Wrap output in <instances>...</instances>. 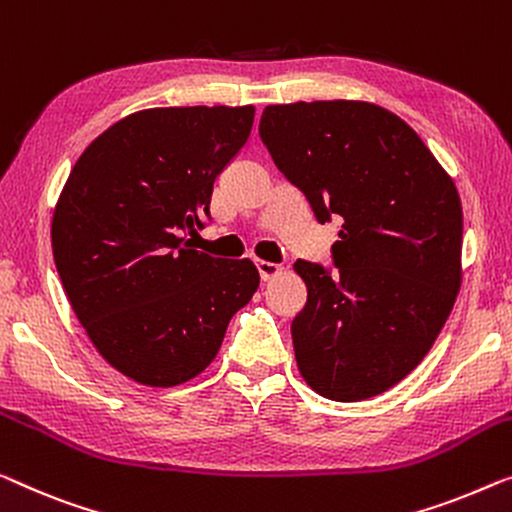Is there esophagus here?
<instances>
[{"mask_svg": "<svg viewBox=\"0 0 512 512\" xmlns=\"http://www.w3.org/2000/svg\"><path fill=\"white\" fill-rule=\"evenodd\" d=\"M257 271H259V276H262V280H271L273 276H278V273H280V264L257 259Z\"/></svg>", "mask_w": 512, "mask_h": 512, "instance_id": "obj_1", "label": "esophagus"}]
</instances>
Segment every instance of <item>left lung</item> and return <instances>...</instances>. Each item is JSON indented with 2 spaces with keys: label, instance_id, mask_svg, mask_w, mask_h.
Segmentation results:
<instances>
[{
  "label": "left lung",
  "instance_id": "8db88e82",
  "mask_svg": "<svg viewBox=\"0 0 512 512\" xmlns=\"http://www.w3.org/2000/svg\"><path fill=\"white\" fill-rule=\"evenodd\" d=\"M259 137L317 223L342 220L333 269L294 264L308 289L296 365L329 400L384 393L430 352L460 292L455 183L414 128L372 103L269 105Z\"/></svg>",
  "mask_w": 512,
  "mask_h": 512
}]
</instances>
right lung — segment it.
<instances>
[{
    "label": "right lung",
    "instance_id": "right-lung-1",
    "mask_svg": "<svg viewBox=\"0 0 512 512\" xmlns=\"http://www.w3.org/2000/svg\"><path fill=\"white\" fill-rule=\"evenodd\" d=\"M253 119V105L128 114L68 174L52 216L57 273L98 354L137 384L200 375L257 292L250 259L211 257L186 239L211 220L213 181Z\"/></svg>",
    "mask_w": 512,
    "mask_h": 512
}]
</instances>
